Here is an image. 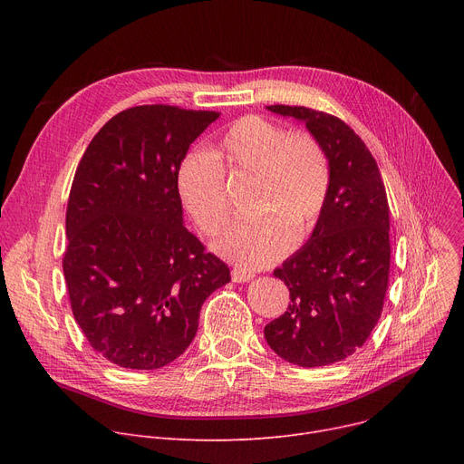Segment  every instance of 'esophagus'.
<instances>
[{
    "label": "esophagus",
    "instance_id": "esophagus-1",
    "mask_svg": "<svg viewBox=\"0 0 464 464\" xmlns=\"http://www.w3.org/2000/svg\"><path fill=\"white\" fill-rule=\"evenodd\" d=\"M231 278H233V282H237V284H245V282H250V280L254 278V273L245 271V269H233V271H231Z\"/></svg>",
    "mask_w": 464,
    "mask_h": 464
}]
</instances>
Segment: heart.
Listing matches in <instances>:
<instances>
[{
	"label": "heart",
	"mask_w": 464,
	"mask_h": 464,
	"mask_svg": "<svg viewBox=\"0 0 464 464\" xmlns=\"http://www.w3.org/2000/svg\"><path fill=\"white\" fill-rule=\"evenodd\" d=\"M252 170L257 216L233 222L214 250L245 269L278 261L291 245L306 238L324 212L331 163L324 146L306 133H287L261 116H242L219 135L214 158L188 152L177 169L184 208L205 235H216L229 218L224 167Z\"/></svg>",
	"instance_id": "1"
}]
</instances>
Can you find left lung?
Listing matches in <instances>:
<instances>
[{"instance_id": "8db88e82", "label": "left lung", "mask_w": 464, "mask_h": 464, "mask_svg": "<svg viewBox=\"0 0 464 464\" xmlns=\"http://www.w3.org/2000/svg\"><path fill=\"white\" fill-rule=\"evenodd\" d=\"M294 116L329 156L331 186L306 245L275 271L289 306L265 338L282 359L325 367L359 350L378 324L389 282V205L376 160L343 120L306 107L271 105Z\"/></svg>"}]
</instances>
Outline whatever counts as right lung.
Instances as JSON below:
<instances>
[{
    "label": "right lung",
    "instance_id": "add662e5",
    "mask_svg": "<svg viewBox=\"0 0 464 464\" xmlns=\"http://www.w3.org/2000/svg\"><path fill=\"white\" fill-rule=\"evenodd\" d=\"M219 116L140 105L112 116L77 167L65 214L63 276L90 346L124 369L175 361L229 266L182 224L177 169Z\"/></svg>",
    "mask_w": 464,
    "mask_h": 464
}]
</instances>
